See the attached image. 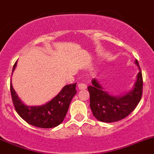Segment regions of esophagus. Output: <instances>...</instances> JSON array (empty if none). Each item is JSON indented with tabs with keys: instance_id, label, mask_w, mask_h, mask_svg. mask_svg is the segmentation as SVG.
I'll return each mask as SVG.
<instances>
[{
	"instance_id": "1",
	"label": "esophagus",
	"mask_w": 154,
	"mask_h": 154,
	"mask_svg": "<svg viewBox=\"0 0 154 154\" xmlns=\"http://www.w3.org/2000/svg\"><path fill=\"white\" fill-rule=\"evenodd\" d=\"M78 89L79 90H84V89H86V88H87V84H85V83L84 82H81V83H79L78 84Z\"/></svg>"
}]
</instances>
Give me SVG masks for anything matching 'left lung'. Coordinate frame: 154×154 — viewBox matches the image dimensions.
<instances>
[{
  "instance_id": "obj_1",
  "label": "left lung",
  "mask_w": 154,
  "mask_h": 154,
  "mask_svg": "<svg viewBox=\"0 0 154 154\" xmlns=\"http://www.w3.org/2000/svg\"><path fill=\"white\" fill-rule=\"evenodd\" d=\"M139 73L134 88L123 96L114 97L103 91L96 79H93V85L88 87L90 93V106L93 114L98 120L104 123L119 121L127 117L137 106L143 94V77L139 63Z\"/></svg>"
}]
</instances>
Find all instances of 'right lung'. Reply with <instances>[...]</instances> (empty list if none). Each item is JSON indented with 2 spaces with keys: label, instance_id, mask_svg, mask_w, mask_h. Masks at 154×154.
I'll use <instances>...</instances> for the list:
<instances>
[{
  "label": "right lung",
  "instance_id": "add662e5",
  "mask_svg": "<svg viewBox=\"0 0 154 154\" xmlns=\"http://www.w3.org/2000/svg\"><path fill=\"white\" fill-rule=\"evenodd\" d=\"M17 66L13 67L12 73ZM76 84H72L63 87L55 97L42 106H27L17 95L11 83V94L17 113L27 124L41 128H52L60 124L66 117L72 99L77 94Z\"/></svg>",
  "mask_w": 154,
  "mask_h": 154
}]
</instances>
